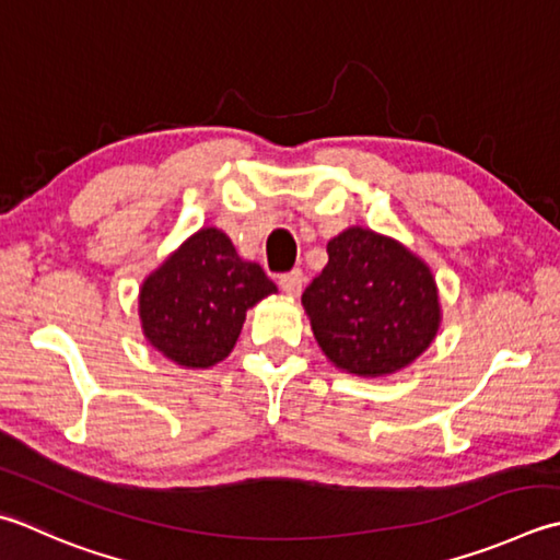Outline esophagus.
Listing matches in <instances>:
<instances>
[{"instance_id":"obj_1","label":"esophagus","mask_w":560,"mask_h":560,"mask_svg":"<svg viewBox=\"0 0 560 560\" xmlns=\"http://www.w3.org/2000/svg\"><path fill=\"white\" fill-rule=\"evenodd\" d=\"M303 283H305V279H303V271H299V269H293V271H289V273H283V277L279 279V287H281V291L287 293V295H301V291H303Z\"/></svg>"}]
</instances>
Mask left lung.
<instances>
[{
	"label": "left lung",
	"mask_w": 560,
	"mask_h": 560,
	"mask_svg": "<svg viewBox=\"0 0 560 560\" xmlns=\"http://www.w3.org/2000/svg\"><path fill=\"white\" fill-rule=\"evenodd\" d=\"M327 255L301 299L327 361L345 374L381 378L424 354L442 325L430 265L396 237L361 225L335 235Z\"/></svg>",
	"instance_id": "left-lung-1"
}]
</instances>
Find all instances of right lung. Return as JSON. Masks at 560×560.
Masks as SVG:
<instances>
[{
    "mask_svg": "<svg viewBox=\"0 0 560 560\" xmlns=\"http://www.w3.org/2000/svg\"><path fill=\"white\" fill-rule=\"evenodd\" d=\"M257 261L237 255L221 228H201L140 283V327L182 369H211L243 332L247 311L277 293Z\"/></svg>",
    "mask_w": 560,
    "mask_h": 560,
    "instance_id": "add662e5",
    "label": "right lung"
}]
</instances>
